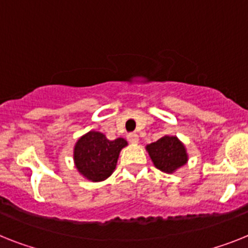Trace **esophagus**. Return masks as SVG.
<instances>
[{"instance_id": "34e87169", "label": "esophagus", "mask_w": 248, "mask_h": 248, "mask_svg": "<svg viewBox=\"0 0 248 248\" xmlns=\"http://www.w3.org/2000/svg\"><path fill=\"white\" fill-rule=\"evenodd\" d=\"M127 139L131 143H137L139 142V135L135 134V132H131L127 135Z\"/></svg>"}]
</instances>
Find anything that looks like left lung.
<instances>
[{"instance_id": "obj_1", "label": "left lung", "mask_w": 248, "mask_h": 248, "mask_svg": "<svg viewBox=\"0 0 248 248\" xmlns=\"http://www.w3.org/2000/svg\"><path fill=\"white\" fill-rule=\"evenodd\" d=\"M154 165L164 172H174L186 164L188 155L184 145L175 136H164L146 146Z\"/></svg>"}]
</instances>
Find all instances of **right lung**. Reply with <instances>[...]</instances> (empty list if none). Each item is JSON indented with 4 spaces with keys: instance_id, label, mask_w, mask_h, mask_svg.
Wrapping results in <instances>:
<instances>
[{
    "instance_id": "1",
    "label": "right lung",
    "mask_w": 248,
    "mask_h": 248,
    "mask_svg": "<svg viewBox=\"0 0 248 248\" xmlns=\"http://www.w3.org/2000/svg\"><path fill=\"white\" fill-rule=\"evenodd\" d=\"M126 145L124 139L111 141L101 132L91 131L80 137L74 146L77 169L88 180L102 182L116 169L120 151Z\"/></svg>"
}]
</instances>
